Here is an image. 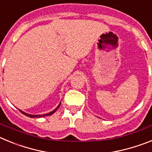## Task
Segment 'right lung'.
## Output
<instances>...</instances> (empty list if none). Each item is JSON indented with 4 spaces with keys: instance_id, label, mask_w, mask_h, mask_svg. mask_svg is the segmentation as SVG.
<instances>
[{
    "instance_id": "1",
    "label": "right lung",
    "mask_w": 152,
    "mask_h": 152,
    "mask_svg": "<svg viewBox=\"0 0 152 152\" xmlns=\"http://www.w3.org/2000/svg\"><path fill=\"white\" fill-rule=\"evenodd\" d=\"M60 105H61V103H60L59 104H58V107H56V109H55L54 110H52V112L49 113L43 114V115H31V114H28V113H24L23 111L20 110H19L20 111V112L22 113L23 114H24V115H25V116H29V117H30V118H39V117H45V116H50V115H52V114H53V113H54L56 112V110H57L58 109V107H60Z\"/></svg>"
}]
</instances>
